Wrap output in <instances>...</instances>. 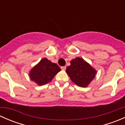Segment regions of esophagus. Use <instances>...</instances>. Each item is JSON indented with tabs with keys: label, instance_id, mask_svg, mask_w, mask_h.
Masks as SVG:
<instances>
[{
	"label": "esophagus",
	"instance_id": "esophagus-1",
	"mask_svg": "<svg viewBox=\"0 0 125 125\" xmlns=\"http://www.w3.org/2000/svg\"><path fill=\"white\" fill-rule=\"evenodd\" d=\"M66 67L65 66H62L61 67V69L62 70H66Z\"/></svg>",
	"mask_w": 125,
	"mask_h": 125
}]
</instances>
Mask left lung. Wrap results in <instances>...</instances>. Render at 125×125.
<instances>
[{
	"label": "left lung",
	"instance_id": "left-lung-1",
	"mask_svg": "<svg viewBox=\"0 0 125 125\" xmlns=\"http://www.w3.org/2000/svg\"><path fill=\"white\" fill-rule=\"evenodd\" d=\"M66 72L73 82L80 87H86L94 79L97 71L85 60L76 57L70 62Z\"/></svg>",
	"mask_w": 125,
	"mask_h": 125
}]
</instances>
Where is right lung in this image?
<instances>
[{"label":"right lung","instance_id":"right-lung-1","mask_svg":"<svg viewBox=\"0 0 125 125\" xmlns=\"http://www.w3.org/2000/svg\"><path fill=\"white\" fill-rule=\"evenodd\" d=\"M60 70L61 69L56 63H52L46 58H43L32 68L29 75L32 81L41 86L51 82Z\"/></svg>","mask_w":125,"mask_h":125}]
</instances>
